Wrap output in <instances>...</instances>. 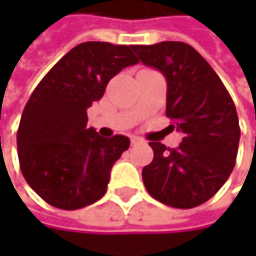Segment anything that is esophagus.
I'll use <instances>...</instances> for the list:
<instances>
[{"mask_svg": "<svg viewBox=\"0 0 256 256\" xmlns=\"http://www.w3.org/2000/svg\"><path fill=\"white\" fill-rule=\"evenodd\" d=\"M130 142H132V145H139V144H144V139L139 138V136H132Z\"/></svg>", "mask_w": 256, "mask_h": 256, "instance_id": "esophagus-1", "label": "esophagus"}]
</instances>
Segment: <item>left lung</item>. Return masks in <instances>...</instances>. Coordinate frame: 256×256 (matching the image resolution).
<instances>
[{"instance_id":"1","label":"left lung","mask_w":256,"mask_h":256,"mask_svg":"<svg viewBox=\"0 0 256 256\" xmlns=\"http://www.w3.org/2000/svg\"><path fill=\"white\" fill-rule=\"evenodd\" d=\"M139 60L168 81L166 116L184 133L178 148L150 142L152 162L142 169L156 200L191 209L214 197L236 164L240 128L230 93L204 58L190 44L162 41L132 46Z\"/></svg>"}]
</instances>
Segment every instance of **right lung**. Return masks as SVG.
Returning a JSON list of instances; mask_svg holds the SVG:
<instances>
[{"label": "right lung", "mask_w": 256, "mask_h": 256, "mask_svg": "<svg viewBox=\"0 0 256 256\" xmlns=\"http://www.w3.org/2000/svg\"><path fill=\"white\" fill-rule=\"evenodd\" d=\"M138 62L132 46L81 42L32 92L18 130V154L26 182L48 204L76 210L104 197L130 139L87 128V110L111 78Z\"/></svg>", "instance_id": "right-lung-1"}]
</instances>
